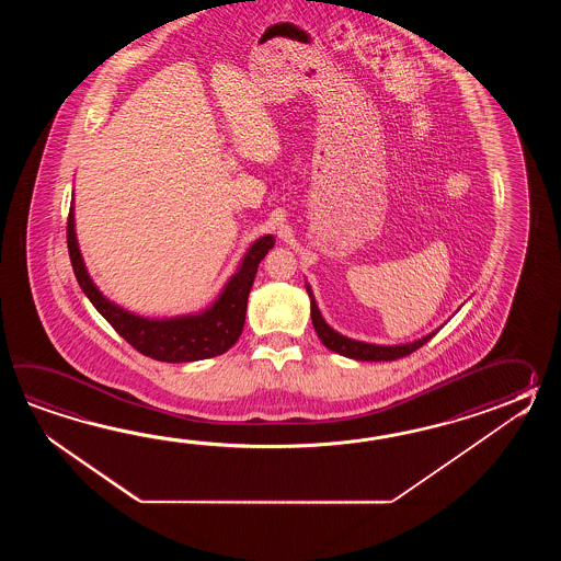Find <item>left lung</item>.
<instances>
[{
  "label": "left lung",
  "instance_id": "left-lung-1",
  "mask_svg": "<svg viewBox=\"0 0 561 561\" xmlns=\"http://www.w3.org/2000/svg\"><path fill=\"white\" fill-rule=\"evenodd\" d=\"M307 293L310 298V319H312V327L319 334L322 345L331 348L334 353L343 355L346 358H355V360H394V358L407 357L413 351H417L419 346L425 345L430 339H433L437 331L421 336L417 341L411 343H401V345H375V343H365V341H357V339H348L345 334L334 331L329 322L322 319L319 305L312 295V288L307 283Z\"/></svg>",
  "mask_w": 561,
  "mask_h": 561
}]
</instances>
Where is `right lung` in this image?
<instances>
[{"label": "right lung", "mask_w": 561, "mask_h": 561, "mask_svg": "<svg viewBox=\"0 0 561 561\" xmlns=\"http://www.w3.org/2000/svg\"><path fill=\"white\" fill-rule=\"evenodd\" d=\"M273 247V234H264L261 239L254 240L251 249L244 252L237 273L228 278L227 285L222 286L220 295L210 307L191 314L150 319L119 307L95 286L85 268L76 237L73 201L68 216V251L73 275L78 278V285L84 290L85 297L90 298L94 309L116 329L122 339H126L146 357L162 363H192L216 357L227 353L228 348L239 341L247 319V302L254 276L264 254Z\"/></svg>", "instance_id": "add662e5"}]
</instances>
